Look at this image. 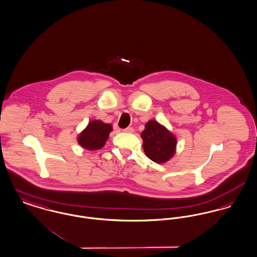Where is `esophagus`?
I'll use <instances>...</instances> for the list:
<instances>
[{
  "instance_id": "34e87169",
  "label": "esophagus",
  "mask_w": 257,
  "mask_h": 257,
  "mask_svg": "<svg viewBox=\"0 0 257 257\" xmlns=\"http://www.w3.org/2000/svg\"><path fill=\"white\" fill-rule=\"evenodd\" d=\"M123 132H126V133H133L134 132V129L132 127H128L126 129H123Z\"/></svg>"
}]
</instances>
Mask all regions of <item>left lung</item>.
<instances>
[{
	"instance_id": "left-lung-1",
	"label": "left lung",
	"mask_w": 257,
	"mask_h": 257,
	"mask_svg": "<svg viewBox=\"0 0 257 257\" xmlns=\"http://www.w3.org/2000/svg\"><path fill=\"white\" fill-rule=\"evenodd\" d=\"M141 137L145 154L153 161L163 163L174 156L176 138L158 121H149Z\"/></svg>"
}]
</instances>
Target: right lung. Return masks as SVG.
Listing matches in <instances>:
<instances>
[{
    "instance_id": "obj_1",
    "label": "right lung",
    "mask_w": 257,
    "mask_h": 257,
    "mask_svg": "<svg viewBox=\"0 0 257 257\" xmlns=\"http://www.w3.org/2000/svg\"><path fill=\"white\" fill-rule=\"evenodd\" d=\"M111 130L112 127L110 124L103 123L99 120H93L80 134L78 143L86 150H99L104 146Z\"/></svg>"
}]
</instances>
